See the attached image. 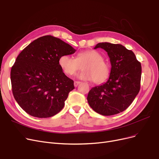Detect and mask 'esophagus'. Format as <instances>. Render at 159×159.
Listing matches in <instances>:
<instances>
[{
  "label": "esophagus",
  "instance_id": "obj_1",
  "mask_svg": "<svg viewBox=\"0 0 159 159\" xmlns=\"http://www.w3.org/2000/svg\"><path fill=\"white\" fill-rule=\"evenodd\" d=\"M81 82H80V81H74V86H75V87H77V86H78L80 84Z\"/></svg>",
  "mask_w": 159,
  "mask_h": 159
}]
</instances>
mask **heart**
<instances>
[{"label":"heart","instance_id":"obj_1","mask_svg":"<svg viewBox=\"0 0 159 159\" xmlns=\"http://www.w3.org/2000/svg\"><path fill=\"white\" fill-rule=\"evenodd\" d=\"M61 70L67 75H73L81 69L78 74L81 79L92 80L100 84L105 82L110 75L109 65L103 60V56L95 50H87L78 53L75 58L68 54L61 55L58 60Z\"/></svg>","mask_w":159,"mask_h":159}]
</instances>
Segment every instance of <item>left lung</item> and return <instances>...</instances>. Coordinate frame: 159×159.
<instances>
[{"mask_svg":"<svg viewBox=\"0 0 159 159\" xmlns=\"http://www.w3.org/2000/svg\"><path fill=\"white\" fill-rule=\"evenodd\" d=\"M107 52L111 69L106 82L89 91V106L99 114L105 116L125 110L140 90L141 65L131 50L121 44L109 42L98 43L94 48Z\"/></svg>","mask_w":159,"mask_h":159,"instance_id":"left-lung-1","label":"left lung"}]
</instances>
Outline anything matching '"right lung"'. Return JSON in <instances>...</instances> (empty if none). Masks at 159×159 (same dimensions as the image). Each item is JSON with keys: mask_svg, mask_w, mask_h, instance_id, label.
I'll use <instances>...</instances> for the list:
<instances>
[{"mask_svg": "<svg viewBox=\"0 0 159 159\" xmlns=\"http://www.w3.org/2000/svg\"><path fill=\"white\" fill-rule=\"evenodd\" d=\"M76 50L60 38L50 35L34 40L16 57L11 71L14 98L33 117L47 118L63 109L74 81L58 64L61 55Z\"/></svg>", "mask_w": 159, "mask_h": 159, "instance_id": "right-lung-1", "label": "right lung"}]
</instances>
